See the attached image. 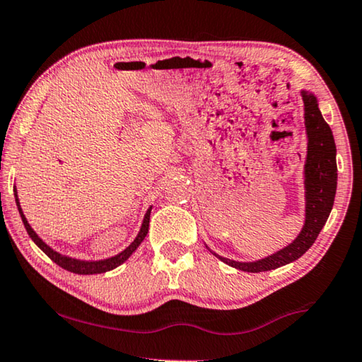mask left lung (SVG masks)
I'll use <instances>...</instances> for the list:
<instances>
[{
  "label": "left lung",
  "instance_id": "left-lung-1",
  "mask_svg": "<svg viewBox=\"0 0 362 362\" xmlns=\"http://www.w3.org/2000/svg\"><path fill=\"white\" fill-rule=\"evenodd\" d=\"M301 96L305 103V125L308 135L305 163V226L288 246L257 261L240 262L227 259L211 251L222 262L243 272L272 271L301 257L315 242L334 206L337 192V146L334 135L319 111L317 98L308 90H301Z\"/></svg>",
  "mask_w": 362,
  "mask_h": 362
}]
</instances>
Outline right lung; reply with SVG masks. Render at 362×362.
<instances>
[{
    "label": "right lung",
    "mask_w": 362,
    "mask_h": 362,
    "mask_svg": "<svg viewBox=\"0 0 362 362\" xmlns=\"http://www.w3.org/2000/svg\"><path fill=\"white\" fill-rule=\"evenodd\" d=\"M14 197H16V204H17V209H19V214H21V219L24 222V227L28 233V237L33 240V243H35L40 250L43 251L45 255H47L51 261L56 262L57 266H61L62 269H66L69 272H74V274H80V275H90V274H103V272H107V271H112V269H116L120 264L125 262L132 256V253L139 248L140 243L145 240L146 233H148V228H150V214H151V208L146 211L145 217H143V222H141V227H140V232L136 235L134 242H132L127 248L124 251H120L119 255L116 256H111L107 257V259H100V261H83V259H76V257H71V256H64L61 253H57L53 248H49V246L43 242L42 238L38 237L35 233V230L30 227V223L27 222L24 212H22L21 208V203H19V198H17V190L14 187Z\"/></svg>",
    "instance_id": "right-lung-1"
}]
</instances>
